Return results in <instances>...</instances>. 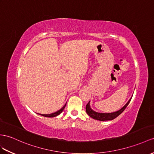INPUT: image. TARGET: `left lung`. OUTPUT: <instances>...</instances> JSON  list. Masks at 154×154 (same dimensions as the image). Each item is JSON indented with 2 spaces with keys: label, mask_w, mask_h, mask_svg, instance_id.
Instances as JSON below:
<instances>
[{
  "label": "left lung",
  "mask_w": 154,
  "mask_h": 154,
  "mask_svg": "<svg viewBox=\"0 0 154 154\" xmlns=\"http://www.w3.org/2000/svg\"><path fill=\"white\" fill-rule=\"evenodd\" d=\"M131 98H132V97H131V99L128 100V102H127L125 105L121 108V109H119V110L114 112H111V113H100V112H97L93 110L91 106H90V103H89L90 101H89L87 105H86V109H85L86 112H87V114L90 116V117L94 119H97V120H99V121L112 120V119L117 118L119 114H121L122 112L124 111L126 107L128 106L129 103H130Z\"/></svg>",
  "instance_id": "obj_1"
}]
</instances>
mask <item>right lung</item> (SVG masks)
<instances>
[{
  "label": "right lung",
  "mask_w": 154,
  "mask_h": 154,
  "mask_svg": "<svg viewBox=\"0 0 154 154\" xmlns=\"http://www.w3.org/2000/svg\"><path fill=\"white\" fill-rule=\"evenodd\" d=\"M66 103L61 108V109L59 110L57 112H54V113H52V114H38L42 116H44V117H48V118H54V117H55V116L59 115L63 111V110H64V108H65V107L66 106Z\"/></svg>",
  "instance_id": "1"
}]
</instances>
